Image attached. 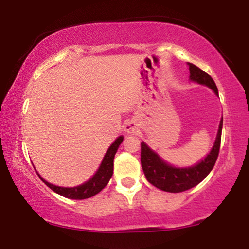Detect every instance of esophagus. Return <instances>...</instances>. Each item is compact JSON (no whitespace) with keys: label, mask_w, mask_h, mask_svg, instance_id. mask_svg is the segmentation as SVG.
Returning <instances> with one entry per match:
<instances>
[{"label":"esophagus","mask_w":249,"mask_h":249,"mask_svg":"<svg viewBox=\"0 0 249 249\" xmlns=\"http://www.w3.org/2000/svg\"><path fill=\"white\" fill-rule=\"evenodd\" d=\"M125 131H126L127 133H134V132H137V127H136V125L133 124V123H127L126 125H125Z\"/></svg>","instance_id":"esophagus-1"}]
</instances>
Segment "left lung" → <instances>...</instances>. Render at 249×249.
Instances as JSON below:
<instances>
[{
  "mask_svg": "<svg viewBox=\"0 0 249 249\" xmlns=\"http://www.w3.org/2000/svg\"><path fill=\"white\" fill-rule=\"evenodd\" d=\"M188 65H190L191 79L200 83V84L207 85L218 95V88H216L212 77L192 63H188ZM221 131L222 119L220 122L218 136H216L212 151L198 165L188 168H177L171 166L162 161L158 154L154 153L145 142H141V162L147 181L159 190L171 193L184 192V191L196 186L199 182L206 178L215 165L220 151V142H221Z\"/></svg>",
  "mask_w": 249,
  "mask_h": 249,
  "instance_id": "left-lung-1",
  "label": "left lung"
}]
</instances>
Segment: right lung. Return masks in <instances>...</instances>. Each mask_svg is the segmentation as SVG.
Segmentation results:
<instances>
[{
	"label": "right lung",
	"instance_id": "1",
	"mask_svg": "<svg viewBox=\"0 0 249 249\" xmlns=\"http://www.w3.org/2000/svg\"><path fill=\"white\" fill-rule=\"evenodd\" d=\"M123 137L121 136L119 138L116 139V142L108 147L107 154H105L104 159H103L101 167L97 171V173L92 177L89 181L85 184L81 185V186L77 187H59L55 186V185H51L48 181H45L44 179H42V181L47 185L48 187H50L53 192L61 194V196H65V198L69 199H76V200H82V199H88L91 196H96L97 193H99L107 185L108 180L112 177L113 173V158H115V154L118 150L119 145L122 144Z\"/></svg>",
	"mask_w": 249,
	"mask_h": 249
}]
</instances>
